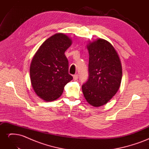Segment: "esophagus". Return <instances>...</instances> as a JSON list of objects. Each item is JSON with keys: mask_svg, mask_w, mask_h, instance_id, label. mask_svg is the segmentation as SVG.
<instances>
[{"mask_svg": "<svg viewBox=\"0 0 149 149\" xmlns=\"http://www.w3.org/2000/svg\"><path fill=\"white\" fill-rule=\"evenodd\" d=\"M78 78V74H75L73 76V79L74 80H77Z\"/></svg>", "mask_w": 149, "mask_h": 149, "instance_id": "34e87169", "label": "esophagus"}]
</instances>
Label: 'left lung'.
<instances>
[{
    "instance_id": "left-lung-1",
    "label": "left lung",
    "mask_w": 149,
    "mask_h": 149,
    "mask_svg": "<svg viewBox=\"0 0 149 149\" xmlns=\"http://www.w3.org/2000/svg\"><path fill=\"white\" fill-rule=\"evenodd\" d=\"M89 78L82 86L87 102L100 107L110 101L119 89L123 69L118 53L106 40L99 38L88 44Z\"/></svg>"
}]
</instances>
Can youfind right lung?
Masks as SVG:
<instances>
[{
    "instance_id": "add662e5",
    "label": "right lung",
    "mask_w": 149,
    "mask_h": 149,
    "mask_svg": "<svg viewBox=\"0 0 149 149\" xmlns=\"http://www.w3.org/2000/svg\"><path fill=\"white\" fill-rule=\"evenodd\" d=\"M72 44L65 34L52 35L40 47L30 67L31 86L37 95L47 102L55 101L73 79L68 73V61L65 52Z\"/></svg>"
}]
</instances>
